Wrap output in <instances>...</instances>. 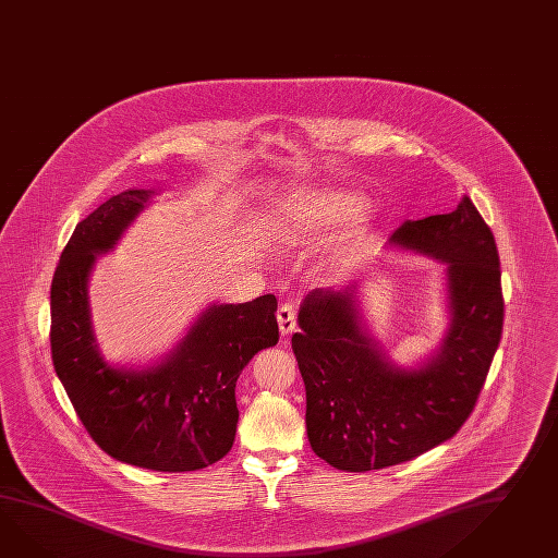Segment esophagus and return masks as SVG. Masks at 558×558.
Listing matches in <instances>:
<instances>
[{
    "mask_svg": "<svg viewBox=\"0 0 558 558\" xmlns=\"http://www.w3.org/2000/svg\"><path fill=\"white\" fill-rule=\"evenodd\" d=\"M278 325H280V332L282 335H290L292 330H296V308L292 304H282L278 308Z\"/></svg>",
    "mask_w": 558,
    "mask_h": 558,
    "instance_id": "1",
    "label": "esophagus"
}]
</instances>
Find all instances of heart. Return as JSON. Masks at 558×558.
<instances>
[{"instance_id": "1", "label": "heart", "mask_w": 558, "mask_h": 558, "mask_svg": "<svg viewBox=\"0 0 558 558\" xmlns=\"http://www.w3.org/2000/svg\"><path fill=\"white\" fill-rule=\"evenodd\" d=\"M368 209V199L359 191L327 190L302 193L286 209L290 235H300L325 223H342L361 219Z\"/></svg>"}]
</instances>
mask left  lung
Here are the masks:
<instances>
[{
  "mask_svg": "<svg viewBox=\"0 0 558 558\" xmlns=\"http://www.w3.org/2000/svg\"><path fill=\"white\" fill-rule=\"evenodd\" d=\"M391 242L448 266V337L417 371L397 368L363 335L354 286L314 290L292 337L314 453L337 470L409 462L462 429L502 339L500 258L470 197L451 214L405 221Z\"/></svg>",
  "mask_w": 558,
  "mask_h": 558,
  "instance_id": "obj_1",
  "label": "left lung"
}]
</instances>
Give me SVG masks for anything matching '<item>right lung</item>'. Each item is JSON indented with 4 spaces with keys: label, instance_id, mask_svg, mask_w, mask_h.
Returning a JSON list of instances; mask_svg holds the SVG:
<instances>
[{
    "label": "right lung",
    "instance_id": "1",
    "mask_svg": "<svg viewBox=\"0 0 558 558\" xmlns=\"http://www.w3.org/2000/svg\"><path fill=\"white\" fill-rule=\"evenodd\" d=\"M150 191L112 195L82 219L50 288L56 375L96 446L155 472H193L221 460L235 437V380L254 354L278 342L274 294L207 308L165 363L110 367L96 349L86 296L96 254L109 252Z\"/></svg>",
    "mask_w": 558,
    "mask_h": 558
}]
</instances>
